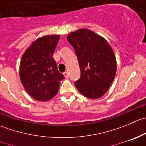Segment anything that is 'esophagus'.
<instances>
[{
  "instance_id": "34e87169",
  "label": "esophagus",
  "mask_w": 146,
  "mask_h": 146,
  "mask_svg": "<svg viewBox=\"0 0 146 146\" xmlns=\"http://www.w3.org/2000/svg\"><path fill=\"white\" fill-rule=\"evenodd\" d=\"M63 75H64L65 76V77L66 78H68V72H64V73H63Z\"/></svg>"
}]
</instances>
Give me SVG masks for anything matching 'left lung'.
I'll use <instances>...</instances> for the list:
<instances>
[{
    "label": "left lung",
    "mask_w": 146,
    "mask_h": 146,
    "mask_svg": "<svg viewBox=\"0 0 146 146\" xmlns=\"http://www.w3.org/2000/svg\"><path fill=\"white\" fill-rule=\"evenodd\" d=\"M67 40L73 47L80 70L75 86L86 98L103 96L114 80L116 60L113 50L103 38L88 29L70 33Z\"/></svg>",
    "instance_id": "1"
}]
</instances>
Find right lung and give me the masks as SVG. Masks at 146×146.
<instances>
[{
  "label": "right lung",
  "mask_w": 146,
  "mask_h": 146,
  "mask_svg": "<svg viewBox=\"0 0 146 146\" xmlns=\"http://www.w3.org/2000/svg\"><path fill=\"white\" fill-rule=\"evenodd\" d=\"M60 35H46L35 40L24 53L20 65V78L28 94L47 101L58 93L64 76L59 73L53 57Z\"/></svg>",
  "instance_id": "obj_1"
}]
</instances>
